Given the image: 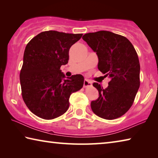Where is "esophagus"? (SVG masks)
Masks as SVG:
<instances>
[{
    "instance_id": "obj_1",
    "label": "esophagus",
    "mask_w": 158,
    "mask_h": 158,
    "mask_svg": "<svg viewBox=\"0 0 158 158\" xmlns=\"http://www.w3.org/2000/svg\"><path fill=\"white\" fill-rule=\"evenodd\" d=\"M92 83L89 79H85L84 81V87H88V86H91Z\"/></svg>"
}]
</instances>
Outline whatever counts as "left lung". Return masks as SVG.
<instances>
[{
  "label": "left lung",
  "instance_id": "8db88e82",
  "mask_svg": "<svg viewBox=\"0 0 158 158\" xmlns=\"http://www.w3.org/2000/svg\"><path fill=\"white\" fill-rule=\"evenodd\" d=\"M82 39L97 54L99 70L110 78L106 89L93 84L99 97L90 103L92 111L107 120L121 117L132 105L140 85L137 53L129 40L110 31L86 33Z\"/></svg>",
  "mask_w": 158,
  "mask_h": 158
}]
</instances>
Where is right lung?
Wrapping results in <instances>:
<instances>
[{"label":"right lung","instance_id":"right-lung-1","mask_svg":"<svg viewBox=\"0 0 158 158\" xmlns=\"http://www.w3.org/2000/svg\"><path fill=\"white\" fill-rule=\"evenodd\" d=\"M82 34L56 31L37 35L26 45L20 73L22 98L31 112L50 120L69 108L72 93L83 87L81 74L66 77L60 66L69 60V50Z\"/></svg>","mask_w":158,"mask_h":158}]
</instances>
